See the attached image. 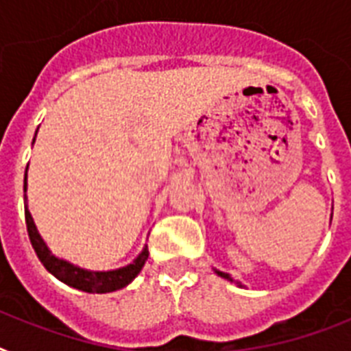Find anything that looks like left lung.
<instances>
[{
	"label": "left lung",
	"instance_id": "obj_1",
	"mask_svg": "<svg viewBox=\"0 0 351 351\" xmlns=\"http://www.w3.org/2000/svg\"><path fill=\"white\" fill-rule=\"evenodd\" d=\"M215 273H217V275H219V277L226 278V280H230V282H234L233 278H231V275H230V273H224V271H220V269H215ZM237 284H239V286H242V284H240V282H237Z\"/></svg>",
	"mask_w": 351,
	"mask_h": 351
}]
</instances>
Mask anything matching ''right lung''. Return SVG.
Instances as JSON below:
<instances>
[{"label": "right lung", "instance_id": "obj_1", "mask_svg": "<svg viewBox=\"0 0 351 351\" xmlns=\"http://www.w3.org/2000/svg\"><path fill=\"white\" fill-rule=\"evenodd\" d=\"M38 132V131H36ZM36 140V136H34ZM32 140V143H34ZM25 193H27V171H25ZM25 222H27V231H29L30 244L34 247L36 255L41 261V264L45 266L49 273H52L58 280H62L63 284H67L71 288H76L80 291H87V293H111L117 289L125 288L127 284H131L136 275L142 271L143 264L147 261L149 251L147 245H143V250L140 251V255L123 267L118 269H109V271H93V269H85L80 267L73 262L60 258V256L52 255V251L49 250V245L43 239H41L40 231L36 228L34 219L29 211V204H27V195H25Z\"/></svg>", "mask_w": 351, "mask_h": 351}]
</instances>
